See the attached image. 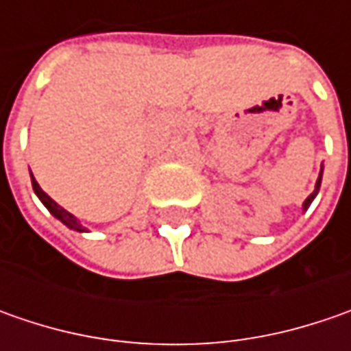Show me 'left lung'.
I'll use <instances>...</instances> for the list:
<instances>
[{
  "mask_svg": "<svg viewBox=\"0 0 351 351\" xmlns=\"http://www.w3.org/2000/svg\"><path fill=\"white\" fill-rule=\"evenodd\" d=\"M320 182H322V166H320V173H318V180H317V185H315V191H313L311 195H308V197H306V199H304L303 210L308 209V207H311V203L315 201V197L318 195V189H320Z\"/></svg>",
  "mask_w": 351,
  "mask_h": 351,
  "instance_id": "8db88e82",
  "label": "left lung"
}]
</instances>
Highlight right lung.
<instances>
[{
	"label": "right lung",
	"instance_id": "right-lung-1",
	"mask_svg": "<svg viewBox=\"0 0 351 351\" xmlns=\"http://www.w3.org/2000/svg\"><path fill=\"white\" fill-rule=\"evenodd\" d=\"M31 182H33V189H34V193H36V197L43 201V205H45V207H47V209L50 210V213H52V215H54V217H56V219H58L62 224H66L68 228L77 230V232H88V230H86V226H82V223L75 219L72 213H68V210L64 209V207H60V205H58L54 199H50V197H48L47 193L43 191V189H40V185L36 183V180L33 178V173H31Z\"/></svg>",
	"mask_w": 351,
	"mask_h": 351
}]
</instances>
